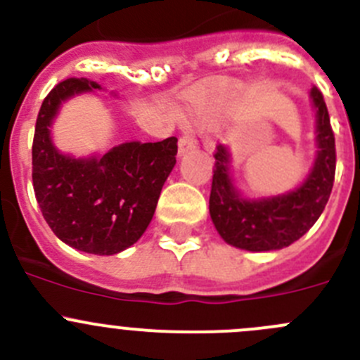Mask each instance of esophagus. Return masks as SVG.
<instances>
[{"label": "esophagus", "instance_id": "obj_1", "mask_svg": "<svg viewBox=\"0 0 360 360\" xmlns=\"http://www.w3.org/2000/svg\"><path fill=\"white\" fill-rule=\"evenodd\" d=\"M195 148H197V142H195V139L190 137V135H183V137L179 139V144H177V155L184 156L186 153L193 151Z\"/></svg>", "mask_w": 360, "mask_h": 360}]
</instances>
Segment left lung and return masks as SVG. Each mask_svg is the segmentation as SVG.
I'll return each mask as SVG.
<instances>
[{
  "label": "left lung",
  "mask_w": 360,
  "mask_h": 360,
  "mask_svg": "<svg viewBox=\"0 0 360 360\" xmlns=\"http://www.w3.org/2000/svg\"><path fill=\"white\" fill-rule=\"evenodd\" d=\"M315 110L316 153L297 188L269 197H246L232 174V151L218 146L209 214L219 237L246 251H274L301 239L326 209L336 172V149L322 93L309 91Z\"/></svg>",
  "instance_id": "left-lung-1"
}]
</instances>
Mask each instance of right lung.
<instances>
[{
	"label": "right lung",
	"mask_w": 360,
	"mask_h": 360,
	"mask_svg": "<svg viewBox=\"0 0 360 360\" xmlns=\"http://www.w3.org/2000/svg\"><path fill=\"white\" fill-rule=\"evenodd\" d=\"M89 79H66L44 100L33 141V188L58 239L93 255H116L137 243L155 214L176 165L177 139L123 142L107 153L73 156L59 151L52 124L65 102L102 91Z\"/></svg>",
	"instance_id": "add662e5"
}]
</instances>
